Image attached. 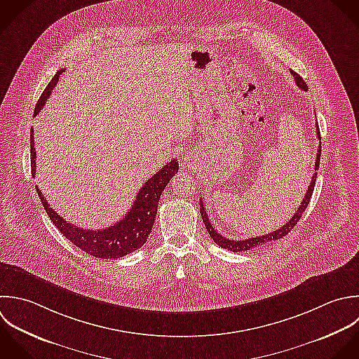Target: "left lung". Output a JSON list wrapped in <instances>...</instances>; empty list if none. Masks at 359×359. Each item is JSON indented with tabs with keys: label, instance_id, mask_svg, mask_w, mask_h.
Segmentation results:
<instances>
[{
	"label": "left lung",
	"instance_id": "left-lung-1",
	"mask_svg": "<svg viewBox=\"0 0 359 359\" xmlns=\"http://www.w3.org/2000/svg\"><path fill=\"white\" fill-rule=\"evenodd\" d=\"M291 74L294 75V79H295L297 85H298L302 90H308V85H306V82L304 81V78L299 76V75H298L297 72H294V71H291ZM316 134H318V137H319V140H320V130H319V126H318V124H316ZM320 154H322V142L319 144V149H318V156H316V162H315V173H313V176H312L311 184H309V187H308V190H306V194H305V197H304L301 205H299L298 210L295 211L294 217H292L291 219H288V222H287L285 225H283L281 228L276 229V231L271 232V233H267V235H263V236H256V238H249V239H243V241L228 239V238L219 235V233L215 231V228L211 225V221H210V218H208V215H207V211H205V208H204V204H203V201H201V198H200V212H201V218H203V222L205 224V228H207V231H208L211 239H212L218 246H221L222 249L231 250V252H233V253H241V252L250 250V249H255V248H257V246H263V245H266V243H269V242L278 241V239L287 236V235L295 228V225L298 224L299 218L302 217L304 211L306 210V207H308V204H309V201H311V198H312V193H313V189H315V183H316V177H318V170H319V165H320Z\"/></svg>",
	"mask_w": 359,
	"mask_h": 359
}]
</instances>
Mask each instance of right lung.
I'll list each match as a JSON object with an SVG mask.
<instances>
[{
  "label": "right lung",
  "mask_w": 359,
  "mask_h": 359,
  "mask_svg": "<svg viewBox=\"0 0 359 359\" xmlns=\"http://www.w3.org/2000/svg\"><path fill=\"white\" fill-rule=\"evenodd\" d=\"M65 69H58L53 79L46 86L41 93L37 104L34 107L33 116H36L44 106L46 100L50 97L51 90L57 85L60 75ZM30 168L32 176L36 173V148L33 141V128L30 131ZM179 162L177 159H172L168 165H165L156 175H154L140 189L131 210L111 226L106 229H83L78 228L74 224L67 222L62 217H60L54 210L50 208V204L44 198L43 193L36 186L39 198L53 221L57 229L76 248L83 250L85 253L97 257V259H120L123 256L130 255L131 252L140 249L148 239L151 229L155 222L158 203L162 191L170 182V179L177 173Z\"/></svg>",
  "instance_id": "add662e5"
}]
</instances>
